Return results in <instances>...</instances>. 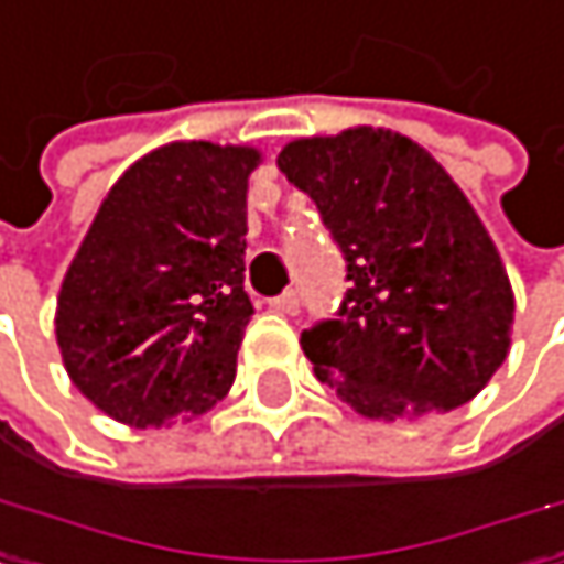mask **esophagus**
Segmentation results:
<instances>
[{"label":"esophagus","instance_id":"esophagus-1","mask_svg":"<svg viewBox=\"0 0 564 564\" xmlns=\"http://www.w3.org/2000/svg\"><path fill=\"white\" fill-rule=\"evenodd\" d=\"M269 305L275 308V313L295 316V313H299V292H295V289H285V292H282V295H275Z\"/></svg>","mask_w":564,"mask_h":564}]
</instances>
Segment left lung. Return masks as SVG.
Wrapping results in <instances>:
<instances>
[{
  "label": "left lung",
  "mask_w": 564,
  "mask_h": 564,
  "mask_svg": "<svg viewBox=\"0 0 564 564\" xmlns=\"http://www.w3.org/2000/svg\"><path fill=\"white\" fill-rule=\"evenodd\" d=\"M279 171L316 202L346 295L302 333L316 377L366 416L467 403L508 356L514 299L485 225L447 171L393 130L295 140Z\"/></svg>",
  "instance_id": "obj_1"
}]
</instances>
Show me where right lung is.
<instances>
[{
  "label": "right lung",
  "instance_id": "right-lung-1",
  "mask_svg": "<svg viewBox=\"0 0 564 564\" xmlns=\"http://www.w3.org/2000/svg\"><path fill=\"white\" fill-rule=\"evenodd\" d=\"M259 154L167 144L107 194L59 289L56 339L79 393L130 427L212 410L245 326V191Z\"/></svg>",
  "mask_w": 564,
  "mask_h": 564
}]
</instances>
